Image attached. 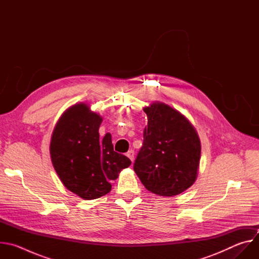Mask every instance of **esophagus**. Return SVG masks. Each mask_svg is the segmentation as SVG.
<instances>
[{
	"instance_id": "obj_1",
	"label": "esophagus",
	"mask_w": 259,
	"mask_h": 259,
	"mask_svg": "<svg viewBox=\"0 0 259 259\" xmlns=\"http://www.w3.org/2000/svg\"><path fill=\"white\" fill-rule=\"evenodd\" d=\"M127 157L133 162V160H134V151H133V150H130V151L127 153Z\"/></svg>"
}]
</instances>
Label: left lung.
I'll use <instances>...</instances> for the list:
<instances>
[{
  "instance_id": "left-lung-1",
  "label": "left lung",
  "mask_w": 259,
  "mask_h": 259,
  "mask_svg": "<svg viewBox=\"0 0 259 259\" xmlns=\"http://www.w3.org/2000/svg\"><path fill=\"white\" fill-rule=\"evenodd\" d=\"M147 126L134 171L144 188L162 197H174L195 183L201 140L196 128L177 109L154 101L143 107Z\"/></svg>"
}]
</instances>
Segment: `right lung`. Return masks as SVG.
<instances>
[{
  "instance_id": "obj_1",
  "label": "right lung",
  "mask_w": 259,
  "mask_h": 259,
  "mask_svg": "<svg viewBox=\"0 0 259 259\" xmlns=\"http://www.w3.org/2000/svg\"><path fill=\"white\" fill-rule=\"evenodd\" d=\"M102 117L85 102L69 106L57 121L50 142L52 165L63 186L83 200L98 199L112 190L110 180L131 165L114 151L112 135L99 138Z\"/></svg>"
}]
</instances>
